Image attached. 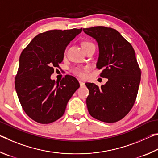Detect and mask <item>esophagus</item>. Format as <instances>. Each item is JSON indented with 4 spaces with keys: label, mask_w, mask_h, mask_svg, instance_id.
Instances as JSON below:
<instances>
[{
    "label": "esophagus",
    "mask_w": 158,
    "mask_h": 158,
    "mask_svg": "<svg viewBox=\"0 0 158 158\" xmlns=\"http://www.w3.org/2000/svg\"><path fill=\"white\" fill-rule=\"evenodd\" d=\"M79 83L81 85V86H84L85 85V83L82 81H79Z\"/></svg>",
    "instance_id": "34e87169"
}]
</instances>
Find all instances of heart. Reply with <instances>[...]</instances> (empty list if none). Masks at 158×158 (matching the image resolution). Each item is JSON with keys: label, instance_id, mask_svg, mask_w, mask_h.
<instances>
[{"label": "heart", "instance_id": "1", "mask_svg": "<svg viewBox=\"0 0 158 158\" xmlns=\"http://www.w3.org/2000/svg\"><path fill=\"white\" fill-rule=\"evenodd\" d=\"M89 44H93L91 43V42H89V41H85V42H84L83 44H82V46H86V45H89ZM73 73L76 74V75H77V76H80V77H82V76H84L83 71H82V69H74Z\"/></svg>", "mask_w": 158, "mask_h": 158}]
</instances>
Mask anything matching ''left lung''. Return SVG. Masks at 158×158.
<instances>
[{"mask_svg": "<svg viewBox=\"0 0 158 158\" xmlns=\"http://www.w3.org/2000/svg\"><path fill=\"white\" fill-rule=\"evenodd\" d=\"M83 31L97 41L99 55L96 67L100 76L108 79L98 87L85 83L89 94L86 103L89 114L96 119L114 123L125 117L137 98L141 70L133 48L117 30L96 26Z\"/></svg>", "mask_w": 158, "mask_h": 158, "instance_id": "1", "label": "left lung"}]
</instances>
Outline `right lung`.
<instances>
[{"label":"right lung","instance_id":"add662e5","mask_svg":"<svg viewBox=\"0 0 158 158\" xmlns=\"http://www.w3.org/2000/svg\"><path fill=\"white\" fill-rule=\"evenodd\" d=\"M82 28L52 30L37 35L19 57L15 89L25 112L36 122L47 124L62 117L69 99L78 89L76 77L51 79L62 62L65 49Z\"/></svg>","mask_w":158,"mask_h":158}]
</instances>
